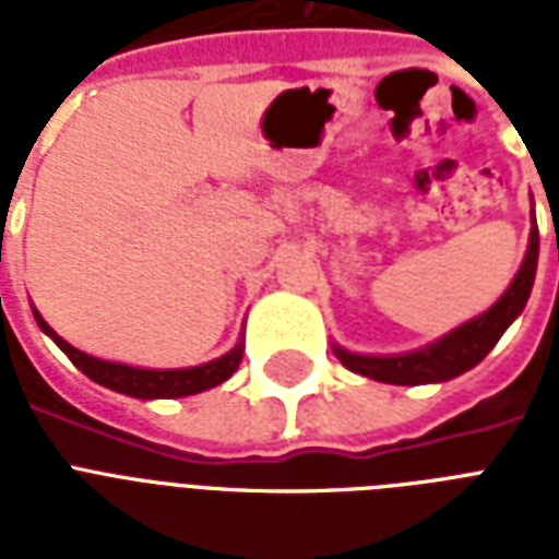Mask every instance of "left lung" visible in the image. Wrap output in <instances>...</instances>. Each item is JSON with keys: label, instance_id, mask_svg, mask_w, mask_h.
<instances>
[{"label": "left lung", "instance_id": "1", "mask_svg": "<svg viewBox=\"0 0 559 559\" xmlns=\"http://www.w3.org/2000/svg\"><path fill=\"white\" fill-rule=\"evenodd\" d=\"M537 254L539 231L537 223H534L528 252H525V261H522L508 293L487 313L455 328L450 336H443L429 348L412 350L403 357H362V354H350V350L342 348H333V354L350 371L371 377L377 382H391V385H424V382L452 380V377L478 366L493 350L496 342L502 340L508 324L525 310V301H528L531 287H534V275H537Z\"/></svg>", "mask_w": 559, "mask_h": 559}]
</instances>
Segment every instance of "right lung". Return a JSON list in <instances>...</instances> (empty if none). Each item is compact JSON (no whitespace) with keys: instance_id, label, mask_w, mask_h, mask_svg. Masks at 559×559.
Here are the masks:
<instances>
[{"instance_id":"add662e5","label":"right lung","mask_w":559,"mask_h":559,"mask_svg":"<svg viewBox=\"0 0 559 559\" xmlns=\"http://www.w3.org/2000/svg\"><path fill=\"white\" fill-rule=\"evenodd\" d=\"M37 322L39 328L60 345V350H63L66 357L72 359L74 366L81 368L90 380L142 400L188 397V394H200V391L205 389H214V385H219L223 380H228V377L237 371V366H240V359H243V345H237L235 350H228L226 357L214 359V362H205V366L179 368V371H147V368L118 366V362H104V359L90 357V354H83V350L72 348L66 340H60L43 319H37Z\"/></svg>"}]
</instances>
